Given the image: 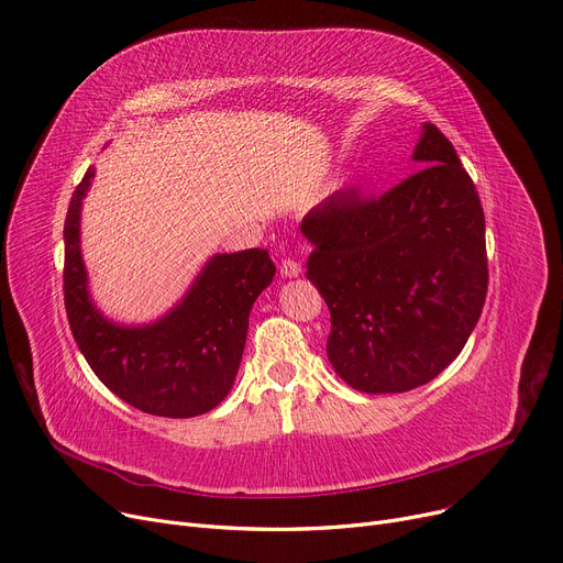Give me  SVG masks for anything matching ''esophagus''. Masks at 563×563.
Listing matches in <instances>:
<instances>
[{"instance_id":"obj_1","label":"esophagus","mask_w":563,"mask_h":563,"mask_svg":"<svg viewBox=\"0 0 563 563\" xmlns=\"http://www.w3.org/2000/svg\"><path fill=\"white\" fill-rule=\"evenodd\" d=\"M280 274L285 276V278H297V276H301V264L297 262V260H283L280 262Z\"/></svg>"}]
</instances>
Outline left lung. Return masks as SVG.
<instances>
[{"mask_svg":"<svg viewBox=\"0 0 563 563\" xmlns=\"http://www.w3.org/2000/svg\"><path fill=\"white\" fill-rule=\"evenodd\" d=\"M421 167L379 198L333 192L301 221L308 280L331 312L327 354L363 394H405L462 352L487 295L485 216L453 144L423 124Z\"/></svg>","mask_w":563,"mask_h":563,"instance_id":"left-lung-1","label":"left lung"}]
</instances>
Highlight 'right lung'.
<instances>
[{
  "mask_svg": "<svg viewBox=\"0 0 563 563\" xmlns=\"http://www.w3.org/2000/svg\"><path fill=\"white\" fill-rule=\"evenodd\" d=\"M89 167L73 190L64 223V303L89 368L131 407L167 419L211 411L230 394L255 299L274 280L264 249L213 255L186 297L144 327L114 324L91 303L80 253V209Z\"/></svg>",
  "mask_w": 563,
  "mask_h": 563,
  "instance_id": "1",
  "label": "right lung"
}]
</instances>
